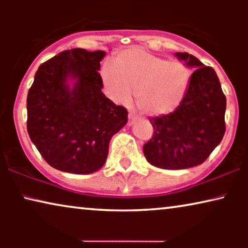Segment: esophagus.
<instances>
[{"mask_svg": "<svg viewBox=\"0 0 248 248\" xmlns=\"http://www.w3.org/2000/svg\"><path fill=\"white\" fill-rule=\"evenodd\" d=\"M128 120H130L128 121V125H132L135 120H138V115L134 111L130 110V113H128Z\"/></svg>", "mask_w": 248, "mask_h": 248, "instance_id": "34e87169", "label": "esophagus"}]
</instances>
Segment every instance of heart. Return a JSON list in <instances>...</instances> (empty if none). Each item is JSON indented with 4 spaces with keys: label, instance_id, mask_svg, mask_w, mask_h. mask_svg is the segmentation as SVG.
Wrapping results in <instances>:
<instances>
[{
    "label": "heart",
    "instance_id": "obj_1",
    "mask_svg": "<svg viewBox=\"0 0 248 248\" xmlns=\"http://www.w3.org/2000/svg\"><path fill=\"white\" fill-rule=\"evenodd\" d=\"M101 78L111 99L121 104L137 93V106L150 116L174 111L184 99L191 72L179 61H167L141 48H131L105 63Z\"/></svg>",
    "mask_w": 248,
    "mask_h": 248
}]
</instances>
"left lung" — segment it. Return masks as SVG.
<instances>
[{
    "instance_id": "1",
    "label": "left lung",
    "mask_w": 248,
    "mask_h": 248,
    "mask_svg": "<svg viewBox=\"0 0 248 248\" xmlns=\"http://www.w3.org/2000/svg\"><path fill=\"white\" fill-rule=\"evenodd\" d=\"M175 55L195 70L181 105L170 114L149 120L154 135L143 152L151 165L162 169L203 164L226 131V96L216 71L188 53Z\"/></svg>"
}]
</instances>
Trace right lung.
Masks as SVG:
<instances>
[{
	"instance_id": "obj_1",
	"label": "right lung",
	"mask_w": 248,
	"mask_h": 248,
	"mask_svg": "<svg viewBox=\"0 0 248 248\" xmlns=\"http://www.w3.org/2000/svg\"><path fill=\"white\" fill-rule=\"evenodd\" d=\"M104 50L67 49L38 67L27 97V130L47 164L72 174L103 167L127 110L103 93ZM74 80L72 88L68 80Z\"/></svg>"
}]
</instances>
